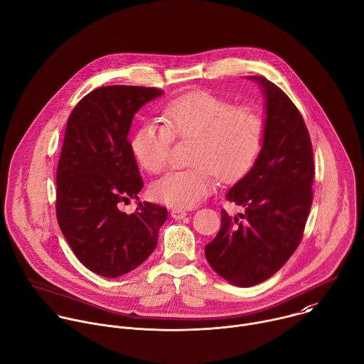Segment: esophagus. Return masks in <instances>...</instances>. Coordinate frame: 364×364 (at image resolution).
Instances as JSON below:
<instances>
[{
	"mask_svg": "<svg viewBox=\"0 0 364 364\" xmlns=\"http://www.w3.org/2000/svg\"><path fill=\"white\" fill-rule=\"evenodd\" d=\"M186 215H187V211L183 210V208H173L171 210V217L176 218V220H183V218H186Z\"/></svg>",
	"mask_w": 364,
	"mask_h": 364,
	"instance_id": "34e87169",
	"label": "esophagus"
}]
</instances>
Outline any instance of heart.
I'll return each mask as SVG.
<instances>
[{"mask_svg": "<svg viewBox=\"0 0 364 364\" xmlns=\"http://www.w3.org/2000/svg\"><path fill=\"white\" fill-rule=\"evenodd\" d=\"M160 119L163 125L149 119L137 129L132 150L141 168L157 174L167 164L173 139H193V166L173 170L151 186L153 197L174 208L198 204L215 184L214 172L223 181L243 177L263 150V117L208 91L178 95L164 105Z\"/></svg>", "mask_w": 364, "mask_h": 364, "instance_id": "obj_1", "label": "heart"}]
</instances>
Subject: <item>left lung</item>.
Here are the masks:
<instances>
[{"label": "left lung", "instance_id": "1", "mask_svg": "<svg viewBox=\"0 0 364 364\" xmlns=\"http://www.w3.org/2000/svg\"><path fill=\"white\" fill-rule=\"evenodd\" d=\"M266 100L263 150L225 194L243 208L221 211V227L205 246L211 269L238 287L270 279L300 245L313 201V149L304 119L291 100L264 77L250 75Z\"/></svg>", "mask_w": 364, "mask_h": 364}]
</instances>
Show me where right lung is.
Segmentation results:
<instances>
[{
  "instance_id": "right-lung-1",
  "label": "right lung",
  "mask_w": 364,
  "mask_h": 364,
  "mask_svg": "<svg viewBox=\"0 0 364 364\" xmlns=\"http://www.w3.org/2000/svg\"><path fill=\"white\" fill-rule=\"evenodd\" d=\"M164 91L108 85L87 94L68 117L57 167L58 225L77 259L102 277L137 269L157 247L167 208L139 201L144 183L129 141L136 112Z\"/></svg>"
}]
</instances>
